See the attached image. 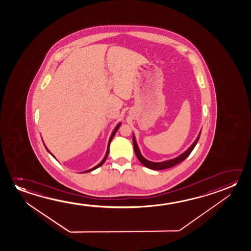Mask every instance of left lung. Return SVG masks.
Here are the masks:
<instances>
[{"label":"left lung","instance_id":"8db88e82","mask_svg":"<svg viewBox=\"0 0 251 251\" xmlns=\"http://www.w3.org/2000/svg\"><path fill=\"white\" fill-rule=\"evenodd\" d=\"M201 132H200L199 136L197 137V139H195V142L192 144L191 147L188 148L187 151H184L182 154H180V155L178 156V157H176L175 159L166 160V161H163V162H151V161H149L148 159H145L143 156H142V154L140 153L139 147H138L137 142H136L135 137H134V135H132V142H133L134 151H135L136 156H137V158L139 159V161L143 164L145 167H148V168H150V169H152V170H163V169L170 168V167H175L177 164L182 162L184 159H187V157L189 156V154L191 153V151L194 150V148H195V146H196L197 142H198L200 136H201Z\"/></svg>","mask_w":251,"mask_h":251}]
</instances>
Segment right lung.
I'll return each instance as SVG.
<instances>
[{
    "mask_svg": "<svg viewBox=\"0 0 251 251\" xmlns=\"http://www.w3.org/2000/svg\"><path fill=\"white\" fill-rule=\"evenodd\" d=\"M120 125H121V123L119 124L117 126H116L115 129L113 130V131H112V135H111V137H110V139H109V142H108V147H107V151H106V153H105V156H104V158H103V160L100 162L99 165H97L95 167H93V168H92V169H89V170H87V171L84 172V173H87V172H91L93 171V170H95L96 168H98V167H100V166H102L103 163H104V161H105V159H106V158H107L108 153H109V148H110V144H111V141H112V138L114 137V135H115L116 132H117V131H118V129L120 128ZM46 148V147H45ZM47 149V148H46ZM47 151L50 152V151H49L48 149H47ZM51 154V153H50ZM52 155V154H51ZM53 156V155H52Z\"/></svg>",
    "mask_w": 251,
    "mask_h": 251,
    "instance_id": "obj_1",
    "label": "right lung"
}]
</instances>
